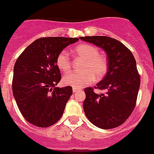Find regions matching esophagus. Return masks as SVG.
I'll return each instance as SVG.
<instances>
[{
  "label": "esophagus",
  "instance_id": "34e87169",
  "mask_svg": "<svg viewBox=\"0 0 154 154\" xmlns=\"http://www.w3.org/2000/svg\"><path fill=\"white\" fill-rule=\"evenodd\" d=\"M78 91H79V89H78V88H74V89H73V92L74 93L78 92Z\"/></svg>",
  "mask_w": 154,
  "mask_h": 154
}]
</instances>
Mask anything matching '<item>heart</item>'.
<instances>
[{"label": "heart", "instance_id": "obj_1", "mask_svg": "<svg viewBox=\"0 0 154 154\" xmlns=\"http://www.w3.org/2000/svg\"><path fill=\"white\" fill-rule=\"evenodd\" d=\"M75 57L84 60L81 73H69L63 78L65 85L75 88H82L94 80H100L106 75L108 61L105 56L99 53L98 48L89 44H80L73 50ZM56 65L62 72L71 69V60L66 51L60 52L56 57Z\"/></svg>", "mask_w": 154, "mask_h": 154}]
</instances>
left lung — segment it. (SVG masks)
<instances>
[{
  "instance_id": "8db88e82",
  "label": "left lung",
  "mask_w": 154,
  "mask_h": 154,
  "mask_svg": "<svg viewBox=\"0 0 154 154\" xmlns=\"http://www.w3.org/2000/svg\"><path fill=\"white\" fill-rule=\"evenodd\" d=\"M80 39L103 49L108 55L106 75L94 87L105 93L96 94L90 87L85 89L83 107L86 117L103 129L119 127L127 120L136 105L140 75L134 56L114 38L97 35Z\"/></svg>"
}]
</instances>
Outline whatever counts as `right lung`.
Segmentation results:
<instances>
[{"label":"right lung","mask_w":154,"mask_h":154,"mask_svg":"<svg viewBox=\"0 0 154 154\" xmlns=\"http://www.w3.org/2000/svg\"><path fill=\"white\" fill-rule=\"evenodd\" d=\"M78 38L43 37L35 40L17 58L12 91L26 120L35 126L50 127L63 115L73 93L71 86L55 87L61 79L56 57Z\"/></svg>","instance_id":"add662e5"}]
</instances>
